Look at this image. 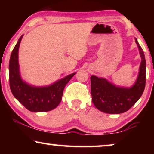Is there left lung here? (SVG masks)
<instances>
[{
  "label": "left lung",
  "mask_w": 154,
  "mask_h": 154,
  "mask_svg": "<svg viewBox=\"0 0 154 154\" xmlns=\"http://www.w3.org/2000/svg\"><path fill=\"white\" fill-rule=\"evenodd\" d=\"M137 44L142 58L136 82L131 88H122L109 83L106 79L92 75V100L94 106L104 113L118 114L129 110L144 92L146 83V60L143 50Z\"/></svg>",
  "instance_id": "1"
}]
</instances>
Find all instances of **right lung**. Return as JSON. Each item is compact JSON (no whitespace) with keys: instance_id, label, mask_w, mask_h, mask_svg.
I'll list each match as a JSON object with an SVG mask.
<instances>
[{"instance_id":"1","label":"right lung","mask_w":154,"mask_h":154,"mask_svg":"<svg viewBox=\"0 0 154 154\" xmlns=\"http://www.w3.org/2000/svg\"><path fill=\"white\" fill-rule=\"evenodd\" d=\"M23 35L12 50L9 63L10 87L14 97L32 112H45L55 109L62 99L65 86L75 73L45 87H34L22 81L20 73L18 51Z\"/></svg>"}]
</instances>
